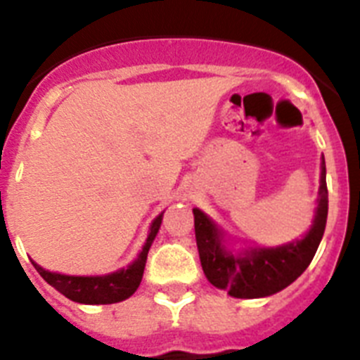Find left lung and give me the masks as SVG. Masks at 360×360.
Segmentation results:
<instances>
[{"instance_id": "8db88e82", "label": "left lung", "mask_w": 360, "mask_h": 360, "mask_svg": "<svg viewBox=\"0 0 360 360\" xmlns=\"http://www.w3.org/2000/svg\"><path fill=\"white\" fill-rule=\"evenodd\" d=\"M311 225L301 238L276 247L247 245L231 236L207 212L195 207V234L205 278L231 297L257 299L278 294L303 274L323 240L328 218L326 164L321 157L319 195Z\"/></svg>"}]
</instances>
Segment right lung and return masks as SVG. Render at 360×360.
Returning <instances> with one entry per match:
<instances>
[{
  "label": "right lung",
  "instance_id": "1",
  "mask_svg": "<svg viewBox=\"0 0 360 360\" xmlns=\"http://www.w3.org/2000/svg\"><path fill=\"white\" fill-rule=\"evenodd\" d=\"M162 218H164V211L149 225L148 238H146L139 256L128 266H122L115 272L98 276H70L43 269L34 259H30V262L34 269L39 272L41 278L49 283L50 287H53L57 292H61L65 297H68L70 301H75V303L81 304L120 303L124 299L131 297L136 288H139V285H141L146 262H148V252L155 238H157L158 229L162 225Z\"/></svg>",
  "mask_w": 360,
  "mask_h": 360
}]
</instances>
